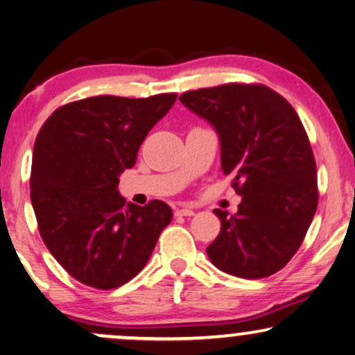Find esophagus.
Listing matches in <instances>:
<instances>
[{
	"mask_svg": "<svg viewBox=\"0 0 355 355\" xmlns=\"http://www.w3.org/2000/svg\"><path fill=\"white\" fill-rule=\"evenodd\" d=\"M176 216L191 217V216H194V211H192L191 207H181V209H178V211H176Z\"/></svg>",
	"mask_w": 355,
	"mask_h": 355,
	"instance_id": "34e87169",
	"label": "esophagus"
}]
</instances>
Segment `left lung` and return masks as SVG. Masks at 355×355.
<instances>
[{
	"label": "left lung",
	"instance_id": "8db88e82",
	"mask_svg": "<svg viewBox=\"0 0 355 355\" xmlns=\"http://www.w3.org/2000/svg\"><path fill=\"white\" fill-rule=\"evenodd\" d=\"M179 100L217 130L222 171L242 196L234 216L214 211L220 232L209 258L239 278L277 273L298 252L318 209L316 161L298 113L261 84L232 82Z\"/></svg>",
	"mask_w": 355,
	"mask_h": 355
}]
</instances>
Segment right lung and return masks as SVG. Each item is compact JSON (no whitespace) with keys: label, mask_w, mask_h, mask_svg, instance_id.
Returning <instances> with one entry per match:
<instances>
[{"label":"right lung","mask_w":355,"mask_h":355,"mask_svg":"<svg viewBox=\"0 0 355 355\" xmlns=\"http://www.w3.org/2000/svg\"><path fill=\"white\" fill-rule=\"evenodd\" d=\"M176 98H82L57 108L39 130L31 202L47 250L77 282L97 290L130 282L173 218L163 200L126 204L118 178L133 168L148 131Z\"/></svg>","instance_id":"1"}]
</instances>
